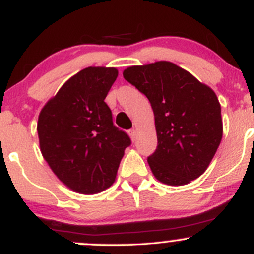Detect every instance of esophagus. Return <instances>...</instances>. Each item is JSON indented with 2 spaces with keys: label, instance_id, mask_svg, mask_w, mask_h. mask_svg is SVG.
Wrapping results in <instances>:
<instances>
[{
  "label": "esophagus",
  "instance_id": "34e87169",
  "mask_svg": "<svg viewBox=\"0 0 254 254\" xmlns=\"http://www.w3.org/2000/svg\"><path fill=\"white\" fill-rule=\"evenodd\" d=\"M129 135H130L131 139H132V141H136V138H137V131H136V129L129 130Z\"/></svg>",
  "mask_w": 254,
  "mask_h": 254
}]
</instances>
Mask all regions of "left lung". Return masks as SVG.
<instances>
[{"mask_svg": "<svg viewBox=\"0 0 254 254\" xmlns=\"http://www.w3.org/2000/svg\"><path fill=\"white\" fill-rule=\"evenodd\" d=\"M123 76L148 98L154 111L157 147L148 164L156 179L180 186L202 176L223 132L214 90L166 61L129 66Z\"/></svg>", "mask_w": 254, "mask_h": 254, "instance_id": "left-lung-1", "label": "left lung"}]
</instances>
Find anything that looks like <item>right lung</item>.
Returning a JSON list of instances; mask_svg holds the SVG:
<instances>
[{"mask_svg": "<svg viewBox=\"0 0 254 254\" xmlns=\"http://www.w3.org/2000/svg\"><path fill=\"white\" fill-rule=\"evenodd\" d=\"M118 76L116 68L78 71L46 103L38 118L44 159L58 179L83 194L106 190L116 180L130 137L113 125L105 103Z\"/></svg>", "mask_w": 254, "mask_h": 254, "instance_id": "add662e5", "label": "right lung"}]
</instances>
